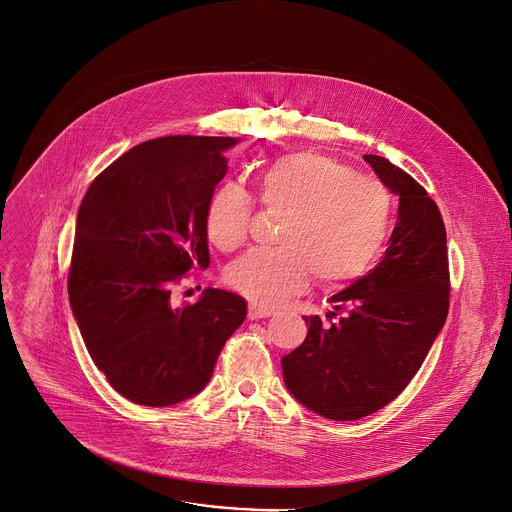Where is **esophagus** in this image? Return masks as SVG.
I'll list each match as a JSON object with an SVG mask.
<instances>
[{
	"label": "esophagus",
	"mask_w": 512,
	"mask_h": 512,
	"mask_svg": "<svg viewBox=\"0 0 512 512\" xmlns=\"http://www.w3.org/2000/svg\"><path fill=\"white\" fill-rule=\"evenodd\" d=\"M271 314H273V310H269V308L257 307V305H249V312H247L249 320L267 318V316H271Z\"/></svg>",
	"instance_id": "obj_1"
}]
</instances>
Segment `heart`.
<instances>
[{
  "label": "heart",
  "instance_id": "heart-1",
  "mask_svg": "<svg viewBox=\"0 0 512 512\" xmlns=\"http://www.w3.org/2000/svg\"><path fill=\"white\" fill-rule=\"evenodd\" d=\"M259 202L287 217L279 249H251L225 269V281L255 305L275 307L305 289L314 273L322 285L364 275L390 231L388 190L320 152H293L271 160L257 180ZM251 196L223 182L209 198L205 233L213 247L231 251L247 237Z\"/></svg>",
  "mask_w": 512,
  "mask_h": 512
}]
</instances>
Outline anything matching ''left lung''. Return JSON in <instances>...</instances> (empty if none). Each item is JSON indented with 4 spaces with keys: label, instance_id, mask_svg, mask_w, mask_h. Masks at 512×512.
<instances>
[{
    "label": "left lung",
    "instance_id": "8db88e82",
    "mask_svg": "<svg viewBox=\"0 0 512 512\" xmlns=\"http://www.w3.org/2000/svg\"><path fill=\"white\" fill-rule=\"evenodd\" d=\"M364 160L400 198L384 259L330 297L334 322L305 316V342L281 358L293 398L334 421L360 419L398 398L449 310L447 235L437 205L390 160Z\"/></svg>",
    "mask_w": 512,
    "mask_h": 512
}]
</instances>
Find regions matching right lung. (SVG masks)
Wrapping results in <instances>:
<instances>
[{
	"label": "right lung",
	"instance_id": "obj_1",
	"mask_svg": "<svg viewBox=\"0 0 512 512\" xmlns=\"http://www.w3.org/2000/svg\"><path fill=\"white\" fill-rule=\"evenodd\" d=\"M237 138L142 142L95 178L77 215L69 301L85 346L126 400L164 408L200 394L245 299L205 289L172 307V285L207 269L205 211Z\"/></svg>",
	"mask_w": 512,
	"mask_h": 512
}]
</instances>
